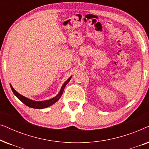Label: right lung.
Masks as SVG:
<instances>
[{
  "mask_svg": "<svg viewBox=\"0 0 149 149\" xmlns=\"http://www.w3.org/2000/svg\"><path fill=\"white\" fill-rule=\"evenodd\" d=\"M71 77H72V76L69 77V78L67 79V81H65V83L62 85V87H61L60 92L58 93V95L49 100H43V101H35V100H32L30 98H28V97L24 96V95H22L20 94V93H18L17 91H16L15 90V89L12 87V85L11 84H10V86H11V90L13 91V92L14 94H15V96L17 97L20 101L22 102L24 104L28 106V107H29L30 108H33V109H45L47 107H50V106L53 105L54 104L56 103V102H58L59 100V99L60 98L61 96H62L63 91H64V87H66V85L68 84V83L70 81Z\"/></svg>",
  "mask_w": 149,
  "mask_h": 149,
  "instance_id": "add662e5",
  "label": "right lung"
}]
</instances>
